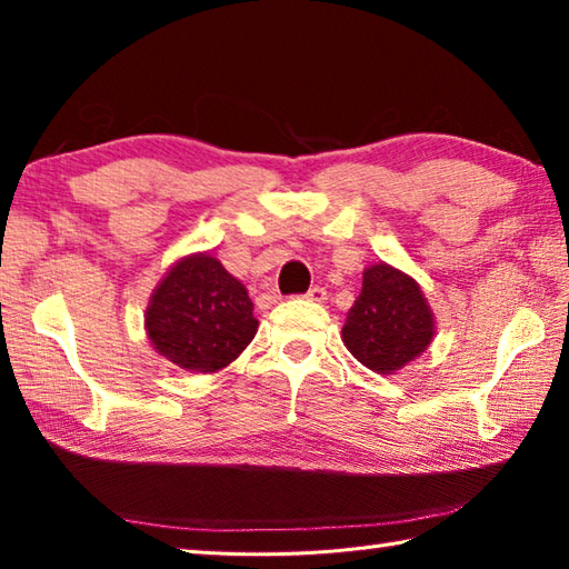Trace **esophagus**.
Segmentation results:
<instances>
[{"instance_id": "34e87169", "label": "esophagus", "mask_w": 569, "mask_h": 569, "mask_svg": "<svg viewBox=\"0 0 569 569\" xmlns=\"http://www.w3.org/2000/svg\"><path fill=\"white\" fill-rule=\"evenodd\" d=\"M306 301H311V303H323L326 301V291L320 286H313L311 291L306 293Z\"/></svg>"}]
</instances>
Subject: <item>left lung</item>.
Masks as SVG:
<instances>
[{
  "label": "left lung",
  "instance_id": "1",
  "mask_svg": "<svg viewBox=\"0 0 569 569\" xmlns=\"http://www.w3.org/2000/svg\"><path fill=\"white\" fill-rule=\"evenodd\" d=\"M358 363L392 376L428 350L436 338V316L416 278L386 261L363 271V291L340 330Z\"/></svg>",
  "mask_w": 569,
  "mask_h": 569
}]
</instances>
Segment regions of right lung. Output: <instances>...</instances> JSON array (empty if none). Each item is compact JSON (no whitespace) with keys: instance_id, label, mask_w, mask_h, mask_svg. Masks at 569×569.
Here are the masks:
<instances>
[{"instance_id":"right-lung-1","label":"right lung","mask_w":569,"mask_h":569,"mask_svg":"<svg viewBox=\"0 0 569 569\" xmlns=\"http://www.w3.org/2000/svg\"><path fill=\"white\" fill-rule=\"evenodd\" d=\"M143 330L169 363L189 373H216L243 353L258 320L246 286L203 251L181 256L157 283Z\"/></svg>"}]
</instances>
